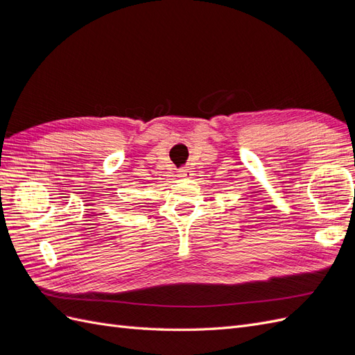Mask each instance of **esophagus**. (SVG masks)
<instances>
[{"instance_id":"1","label":"esophagus","mask_w":355,"mask_h":355,"mask_svg":"<svg viewBox=\"0 0 355 355\" xmlns=\"http://www.w3.org/2000/svg\"><path fill=\"white\" fill-rule=\"evenodd\" d=\"M178 175H179L180 178H191L194 173H192V170H191L189 167H184V168L179 170Z\"/></svg>"}]
</instances>
